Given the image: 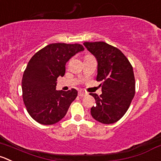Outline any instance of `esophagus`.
Returning <instances> with one entry per match:
<instances>
[{
    "label": "esophagus",
    "mask_w": 161,
    "mask_h": 161,
    "mask_svg": "<svg viewBox=\"0 0 161 161\" xmlns=\"http://www.w3.org/2000/svg\"><path fill=\"white\" fill-rule=\"evenodd\" d=\"M86 95H87V93L86 92L82 91V90H79V97H85Z\"/></svg>",
    "instance_id": "esophagus-1"
}]
</instances>
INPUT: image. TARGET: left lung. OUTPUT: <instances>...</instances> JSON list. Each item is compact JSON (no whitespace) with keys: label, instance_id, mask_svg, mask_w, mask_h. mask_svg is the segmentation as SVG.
Returning a JSON list of instances; mask_svg holds the SVG:
<instances>
[{"label":"left lung","instance_id":"left-lung-1","mask_svg":"<svg viewBox=\"0 0 161 161\" xmlns=\"http://www.w3.org/2000/svg\"><path fill=\"white\" fill-rule=\"evenodd\" d=\"M83 45L97 59L96 79L101 82L102 93H90L96 101L90 113L98 122L114 124L124 116L135 97L133 68L119 49L104 42H87Z\"/></svg>","mask_w":161,"mask_h":161}]
</instances>
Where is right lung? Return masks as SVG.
Listing matches in <instances>:
<instances>
[{"label": "right lung", "instance_id": "right-lung-1", "mask_svg": "<svg viewBox=\"0 0 161 161\" xmlns=\"http://www.w3.org/2000/svg\"><path fill=\"white\" fill-rule=\"evenodd\" d=\"M80 44L53 43L36 53L22 79L23 99L29 115L39 124L52 125L64 118L78 91L57 90V80L65 74L66 63L83 51Z\"/></svg>", "mask_w": 161, "mask_h": 161}]
</instances>
